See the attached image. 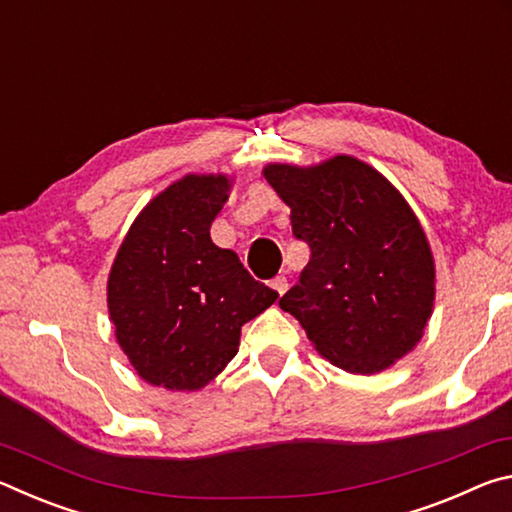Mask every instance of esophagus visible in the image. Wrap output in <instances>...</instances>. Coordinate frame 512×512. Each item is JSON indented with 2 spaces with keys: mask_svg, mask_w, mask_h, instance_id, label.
<instances>
[{
  "mask_svg": "<svg viewBox=\"0 0 512 512\" xmlns=\"http://www.w3.org/2000/svg\"><path fill=\"white\" fill-rule=\"evenodd\" d=\"M271 287L280 293V296H284V293H287V289H289V282H287V277L284 275H277L275 280H271Z\"/></svg>",
  "mask_w": 512,
  "mask_h": 512,
  "instance_id": "1",
  "label": "esophagus"
}]
</instances>
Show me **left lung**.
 <instances>
[{"instance_id":"8db88e82","label":"left lung","mask_w":512,"mask_h":512,"mask_svg":"<svg viewBox=\"0 0 512 512\" xmlns=\"http://www.w3.org/2000/svg\"><path fill=\"white\" fill-rule=\"evenodd\" d=\"M264 178L291 207L293 237L311 250L280 307L320 357L375 375L409 354L431 318L436 266L404 196L352 155L316 167L268 164Z\"/></svg>"}]
</instances>
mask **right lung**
<instances>
[{
    "label": "right lung",
    "mask_w": 512,
    "mask_h": 512,
    "mask_svg": "<svg viewBox=\"0 0 512 512\" xmlns=\"http://www.w3.org/2000/svg\"><path fill=\"white\" fill-rule=\"evenodd\" d=\"M223 173L180 178L144 207L108 277V311L121 350L144 381L198 391L228 366L241 327L277 300L237 253L212 244L228 201Z\"/></svg>",
    "instance_id": "right-lung-1"
}]
</instances>
